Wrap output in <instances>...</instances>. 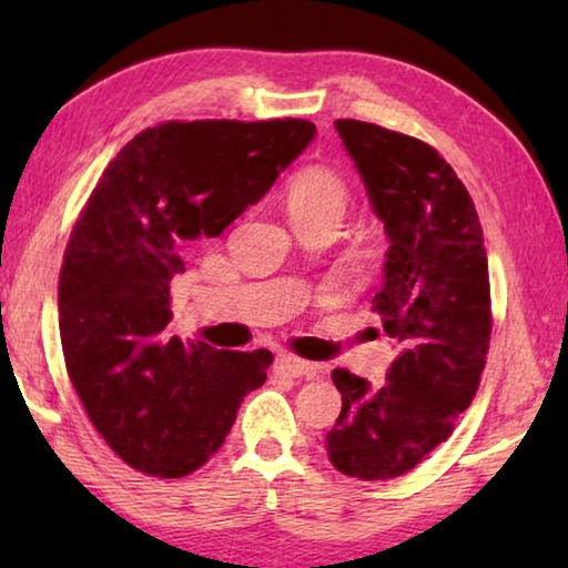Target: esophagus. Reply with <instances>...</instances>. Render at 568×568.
Wrapping results in <instances>:
<instances>
[{"mask_svg":"<svg viewBox=\"0 0 568 568\" xmlns=\"http://www.w3.org/2000/svg\"><path fill=\"white\" fill-rule=\"evenodd\" d=\"M276 364H278V369L286 372V375H292V377H315L317 375L315 362L300 359V356H294V354H278Z\"/></svg>","mask_w":568,"mask_h":568,"instance_id":"34e87169","label":"esophagus"}]
</instances>
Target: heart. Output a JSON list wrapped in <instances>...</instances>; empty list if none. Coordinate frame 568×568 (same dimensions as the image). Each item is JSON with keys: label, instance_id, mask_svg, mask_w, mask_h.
Wrapping results in <instances>:
<instances>
[{"label": "heart", "instance_id": "heart-1", "mask_svg": "<svg viewBox=\"0 0 568 568\" xmlns=\"http://www.w3.org/2000/svg\"><path fill=\"white\" fill-rule=\"evenodd\" d=\"M348 185L333 168L310 165L300 170L286 185V212L292 224L344 220Z\"/></svg>", "mask_w": 568, "mask_h": 568}]
</instances>
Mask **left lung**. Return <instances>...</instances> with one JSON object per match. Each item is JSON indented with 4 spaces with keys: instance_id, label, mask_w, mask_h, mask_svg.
I'll list each match as a JSON object with an SVG mask.
<instances>
[{
    "instance_id": "8db88e82",
    "label": "left lung",
    "mask_w": 568,
    "mask_h": 568,
    "mask_svg": "<svg viewBox=\"0 0 568 568\" xmlns=\"http://www.w3.org/2000/svg\"><path fill=\"white\" fill-rule=\"evenodd\" d=\"M338 136L390 247L372 313L393 338L387 383L333 369L341 414L325 434L333 468L398 478L453 434L491 341L488 261L476 206L437 150L377 123L341 119Z\"/></svg>"
}]
</instances>
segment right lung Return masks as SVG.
Here are the masks:
<instances>
[{
	"instance_id": "add662e5",
	"label": "right lung",
	"mask_w": 568,
	"mask_h": 568,
	"mask_svg": "<svg viewBox=\"0 0 568 568\" xmlns=\"http://www.w3.org/2000/svg\"><path fill=\"white\" fill-rule=\"evenodd\" d=\"M313 139L300 119L160 123L115 154L82 209L59 276L61 348L92 426L131 468L189 476L266 383V348L170 336V282L191 240L222 235Z\"/></svg>"
}]
</instances>
